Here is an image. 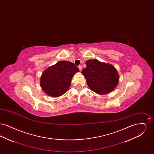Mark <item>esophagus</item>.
<instances>
[{
    "instance_id": "1",
    "label": "esophagus",
    "mask_w": 154,
    "mask_h": 154,
    "mask_svg": "<svg viewBox=\"0 0 154 154\" xmlns=\"http://www.w3.org/2000/svg\"><path fill=\"white\" fill-rule=\"evenodd\" d=\"M79 69H80V71L82 70V66H81V65L79 66Z\"/></svg>"
}]
</instances>
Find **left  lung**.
I'll list each match as a JSON object with an SVG mask.
<instances>
[{
	"instance_id": "8db88e82",
	"label": "left lung",
	"mask_w": 154,
	"mask_h": 154,
	"mask_svg": "<svg viewBox=\"0 0 154 154\" xmlns=\"http://www.w3.org/2000/svg\"><path fill=\"white\" fill-rule=\"evenodd\" d=\"M85 63L87 67L81 73L92 91L102 95L110 93L116 88L119 76L114 66L97 59H89Z\"/></svg>"
}]
</instances>
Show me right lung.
<instances>
[{
	"label": "right lung",
	"instance_id": "add662e5",
	"mask_svg": "<svg viewBox=\"0 0 154 154\" xmlns=\"http://www.w3.org/2000/svg\"><path fill=\"white\" fill-rule=\"evenodd\" d=\"M79 72V69L73 63L59 61L43 72L40 80V87L50 96H62L70 88L74 75Z\"/></svg>",
	"mask_w": 154,
	"mask_h": 154
}]
</instances>
